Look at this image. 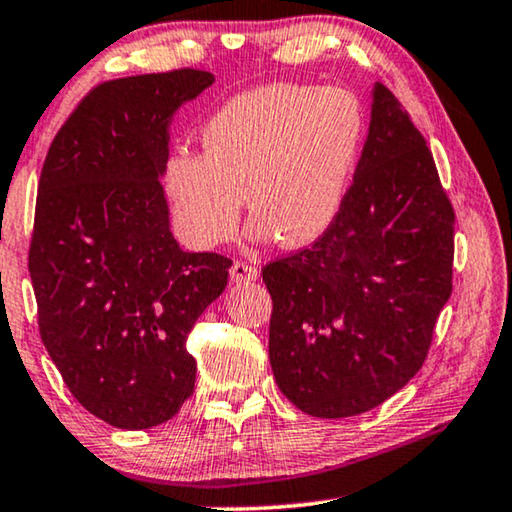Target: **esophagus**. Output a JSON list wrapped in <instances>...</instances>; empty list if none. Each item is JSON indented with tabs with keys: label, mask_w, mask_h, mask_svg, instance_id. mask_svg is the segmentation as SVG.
<instances>
[{
	"label": "esophagus",
	"mask_w": 512,
	"mask_h": 512,
	"mask_svg": "<svg viewBox=\"0 0 512 512\" xmlns=\"http://www.w3.org/2000/svg\"><path fill=\"white\" fill-rule=\"evenodd\" d=\"M229 276H232V283H236V285L255 283V280L259 278V269L253 264H246V262H234Z\"/></svg>",
	"instance_id": "esophagus-1"
}]
</instances>
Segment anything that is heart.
I'll use <instances>...</instances> for the list:
<instances>
[{"instance_id": "1", "label": "heart", "mask_w": 512, "mask_h": 512, "mask_svg": "<svg viewBox=\"0 0 512 512\" xmlns=\"http://www.w3.org/2000/svg\"><path fill=\"white\" fill-rule=\"evenodd\" d=\"M364 143V111L343 88L266 85L229 99L201 129L204 153H174L164 192L194 246L225 243L246 194L250 236L287 248L318 241L348 197Z\"/></svg>"}]
</instances>
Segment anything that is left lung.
Listing matches in <instances>:
<instances>
[{
	"mask_svg": "<svg viewBox=\"0 0 512 512\" xmlns=\"http://www.w3.org/2000/svg\"><path fill=\"white\" fill-rule=\"evenodd\" d=\"M452 253L455 213L427 141L373 83L369 134L336 222L262 269L280 392L322 420L397 394L427 359L452 292Z\"/></svg>",
	"mask_w": 512,
	"mask_h": 512,
	"instance_id": "left-lung-1",
	"label": "left lung"
}]
</instances>
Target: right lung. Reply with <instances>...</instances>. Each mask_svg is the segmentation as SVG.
<instances>
[{
    "label": "right lung",
    "instance_id": "right-lung-1",
    "mask_svg": "<svg viewBox=\"0 0 512 512\" xmlns=\"http://www.w3.org/2000/svg\"><path fill=\"white\" fill-rule=\"evenodd\" d=\"M213 83L197 69L102 83L41 169L30 248L41 341L76 401L118 429L178 413L197 376L187 334L227 287L232 259L178 246L160 183L174 115Z\"/></svg>",
    "mask_w": 512,
    "mask_h": 512
}]
</instances>
